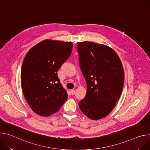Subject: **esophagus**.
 Masks as SVG:
<instances>
[{
    "label": "esophagus",
    "instance_id": "34e87169",
    "mask_svg": "<svg viewBox=\"0 0 150 150\" xmlns=\"http://www.w3.org/2000/svg\"><path fill=\"white\" fill-rule=\"evenodd\" d=\"M71 93L72 95H74L75 94V91L74 90H71Z\"/></svg>",
    "mask_w": 150,
    "mask_h": 150
}]
</instances>
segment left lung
<instances>
[{"label": "left lung", "mask_w": 150, "mask_h": 150, "mask_svg": "<svg viewBox=\"0 0 150 150\" xmlns=\"http://www.w3.org/2000/svg\"><path fill=\"white\" fill-rule=\"evenodd\" d=\"M79 65L87 82V94L79 103L81 111L92 120L108 116L121 95L124 71L110 47L93 42H77Z\"/></svg>", "instance_id": "left-lung-1"}]
</instances>
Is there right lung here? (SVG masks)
<instances>
[{
    "instance_id": "1",
    "label": "right lung",
    "mask_w": 150,
    "mask_h": 150,
    "mask_svg": "<svg viewBox=\"0 0 150 150\" xmlns=\"http://www.w3.org/2000/svg\"><path fill=\"white\" fill-rule=\"evenodd\" d=\"M72 46V42L45 40L27 53L21 68V87L25 100L36 114L49 116L67 100V92L57 72L70 56Z\"/></svg>"
}]
</instances>
